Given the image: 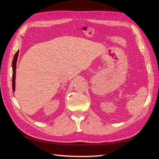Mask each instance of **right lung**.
Wrapping results in <instances>:
<instances>
[{
  "instance_id": "1",
  "label": "right lung",
  "mask_w": 159,
  "mask_h": 159,
  "mask_svg": "<svg viewBox=\"0 0 159 159\" xmlns=\"http://www.w3.org/2000/svg\"><path fill=\"white\" fill-rule=\"evenodd\" d=\"M19 50L16 51L14 56V58L12 60V91L13 93L15 91V79H16V62L17 59H18L19 56Z\"/></svg>"
}]
</instances>
